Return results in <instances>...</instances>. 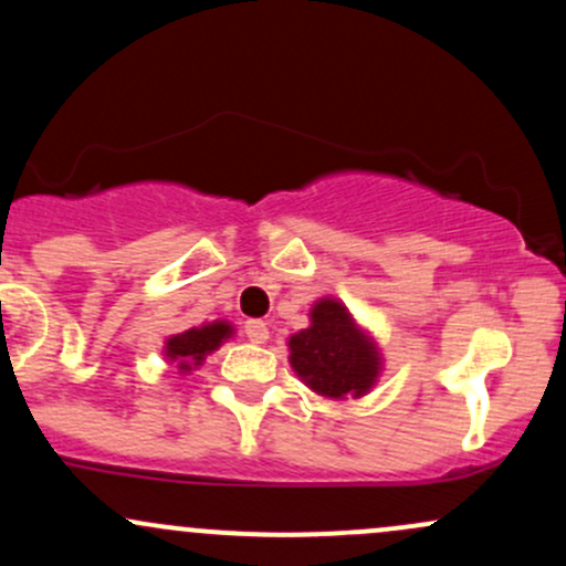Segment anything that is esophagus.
Returning <instances> with one entry per match:
<instances>
[{
    "instance_id": "34e87169",
    "label": "esophagus",
    "mask_w": 566,
    "mask_h": 566,
    "mask_svg": "<svg viewBox=\"0 0 566 566\" xmlns=\"http://www.w3.org/2000/svg\"><path fill=\"white\" fill-rule=\"evenodd\" d=\"M244 335H247V340H252V343H265L269 340V327H265V322H261V319H250V322H244Z\"/></svg>"
}]
</instances>
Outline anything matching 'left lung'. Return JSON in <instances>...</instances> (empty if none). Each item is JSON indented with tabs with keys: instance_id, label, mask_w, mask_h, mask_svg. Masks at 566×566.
<instances>
[{
	"instance_id": "1",
	"label": "left lung",
	"mask_w": 566,
	"mask_h": 566,
	"mask_svg": "<svg viewBox=\"0 0 566 566\" xmlns=\"http://www.w3.org/2000/svg\"><path fill=\"white\" fill-rule=\"evenodd\" d=\"M290 365L305 386L327 399H359L380 375V350L348 308L322 297L311 308V327L290 337Z\"/></svg>"
}]
</instances>
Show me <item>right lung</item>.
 <instances>
[{"mask_svg": "<svg viewBox=\"0 0 566 566\" xmlns=\"http://www.w3.org/2000/svg\"><path fill=\"white\" fill-rule=\"evenodd\" d=\"M231 335L233 327L229 322L201 324V327H191L186 333L167 337L165 356L178 365L180 373H191V369H197L207 359V354L220 348V343L229 340Z\"/></svg>", "mask_w": 566, "mask_h": 566, "instance_id": "1", "label": "right lung"}]
</instances>
